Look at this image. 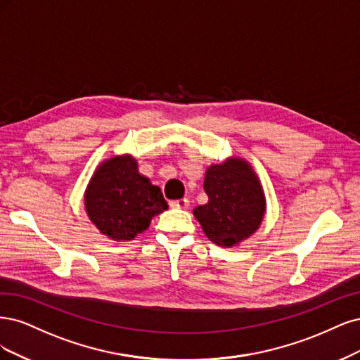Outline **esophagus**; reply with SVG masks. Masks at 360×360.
<instances>
[{
    "mask_svg": "<svg viewBox=\"0 0 360 360\" xmlns=\"http://www.w3.org/2000/svg\"><path fill=\"white\" fill-rule=\"evenodd\" d=\"M170 206L172 207H178V210H187V207L190 206V200L187 199V197H182V199L172 200Z\"/></svg>",
    "mask_w": 360,
    "mask_h": 360,
    "instance_id": "34e87169",
    "label": "esophagus"
}]
</instances>
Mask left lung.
Masks as SVG:
<instances>
[{
	"label": "left lung",
	"mask_w": 360,
	"mask_h": 360,
	"mask_svg": "<svg viewBox=\"0 0 360 360\" xmlns=\"http://www.w3.org/2000/svg\"><path fill=\"white\" fill-rule=\"evenodd\" d=\"M206 205L193 211L207 239L219 247H233L256 231L266 211L262 184L248 161L233 157L207 167Z\"/></svg>",
	"instance_id": "8db88e82"
}]
</instances>
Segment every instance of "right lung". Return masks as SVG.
<instances>
[{"instance_id":"obj_1","label":"right lung","mask_w":360,"mask_h":360,"mask_svg":"<svg viewBox=\"0 0 360 360\" xmlns=\"http://www.w3.org/2000/svg\"><path fill=\"white\" fill-rule=\"evenodd\" d=\"M167 207L160 187L139 173L137 161L129 154L103 161L85 191L89 219L113 240L134 239Z\"/></svg>"}]
</instances>
